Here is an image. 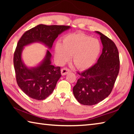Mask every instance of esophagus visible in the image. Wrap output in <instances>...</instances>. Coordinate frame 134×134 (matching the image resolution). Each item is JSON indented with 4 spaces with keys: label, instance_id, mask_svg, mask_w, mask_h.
I'll use <instances>...</instances> for the list:
<instances>
[{
    "label": "esophagus",
    "instance_id": "obj_1",
    "mask_svg": "<svg viewBox=\"0 0 134 134\" xmlns=\"http://www.w3.org/2000/svg\"><path fill=\"white\" fill-rule=\"evenodd\" d=\"M70 72V70L69 69H68L67 68H64V69H62L61 70V73L63 76L66 75L69 72Z\"/></svg>",
    "mask_w": 134,
    "mask_h": 134
}]
</instances>
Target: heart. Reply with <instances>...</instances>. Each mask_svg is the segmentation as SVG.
Masks as SVG:
<instances>
[{
  "label": "heart",
  "mask_w": 134,
  "mask_h": 134,
  "mask_svg": "<svg viewBox=\"0 0 134 134\" xmlns=\"http://www.w3.org/2000/svg\"><path fill=\"white\" fill-rule=\"evenodd\" d=\"M98 40L83 33H72L65 36L55 45V57L60 63L72 61L79 70L89 69L96 63L100 53Z\"/></svg>",
  "instance_id": "obj_1"
}]
</instances>
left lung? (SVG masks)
Segmentation results:
<instances>
[{"mask_svg":"<svg viewBox=\"0 0 134 134\" xmlns=\"http://www.w3.org/2000/svg\"><path fill=\"white\" fill-rule=\"evenodd\" d=\"M103 45L97 63L82 72L74 86V96L84 105H94L106 98L112 92L119 71L118 48L112 40L99 31Z\"/></svg>","mask_w":134,"mask_h":134,"instance_id":"8db88e82","label":"left lung"}]
</instances>
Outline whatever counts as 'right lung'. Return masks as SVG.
<instances>
[{"mask_svg":"<svg viewBox=\"0 0 134 134\" xmlns=\"http://www.w3.org/2000/svg\"><path fill=\"white\" fill-rule=\"evenodd\" d=\"M70 28V26L40 24L25 32L18 41L13 57L16 78L20 89L31 98L44 100L48 97L54 91L62 74L60 67L51 64L52 55L49 50L37 66H26L21 58L24 47L39 42L51 49L58 36Z\"/></svg>","mask_w":134,"mask_h":134,"instance_id":"obj_1","label":"right lung"}]
</instances>
